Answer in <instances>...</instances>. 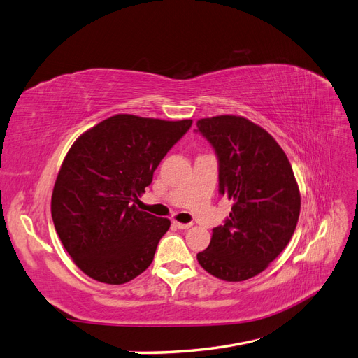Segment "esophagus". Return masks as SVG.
I'll return each instance as SVG.
<instances>
[{"label": "esophagus", "instance_id": "1", "mask_svg": "<svg viewBox=\"0 0 358 358\" xmlns=\"http://www.w3.org/2000/svg\"><path fill=\"white\" fill-rule=\"evenodd\" d=\"M173 225H175L176 229H179V230H188L192 224H183V222H176V221H173Z\"/></svg>", "mask_w": 358, "mask_h": 358}]
</instances>
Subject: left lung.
I'll return each mask as SVG.
<instances>
[{"instance_id":"left-lung-1","label":"left lung","mask_w":358,"mask_h":358,"mask_svg":"<svg viewBox=\"0 0 358 358\" xmlns=\"http://www.w3.org/2000/svg\"><path fill=\"white\" fill-rule=\"evenodd\" d=\"M196 133L218 158L220 194L233 200L230 216L197 254L206 272L241 282L273 262L288 245L300 215V192L289 161L266 129L242 116L200 119Z\"/></svg>"}]
</instances>
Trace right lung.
Segmentation results:
<instances>
[{
	"mask_svg": "<svg viewBox=\"0 0 358 358\" xmlns=\"http://www.w3.org/2000/svg\"><path fill=\"white\" fill-rule=\"evenodd\" d=\"M191 125V119L116 115L73 143L53 187L50 210L64 248L83 273L121 285L152 263L170 221L136 204L161 159Z\"/></svg>",
	"mask_w": 358,
	"mask_h": 358,
	"instance_id": "obj_1",
	"label": "right lung"
}]
</instances>
